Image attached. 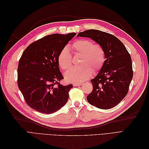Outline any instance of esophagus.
I'll use <instances>...</instances> for the list:
<instances>
[{
    "label": "esophagus",
    "instance_id": "1",
    "mask_svg": "<svg viewBox=\"0 0 149 149\" xmlns=\"http://www.w3.org/2000/svg\"><path fill=\"white\" fill-rule=\"evenodd\" d=\"M81 84H82L81 83H74L73 86H81Z\"/></svg>",
    "mask_w": 149,
    "mask_h": 149
}]
</instances>
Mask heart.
<instances>
[{
  "label": "heart",
  "mask_w": 149,
  "mask_h": 149,
  "mask_svg": "<svg viewBox=\"0 0 149 149\" xmlns=\"http://www.w3.org/2000/svg\"><path fill=\"white\" fill-rule=\"evenodd\" d=\"M71 49L74 53L79 54L81 58L79 67L73 68L65 74L68 81L78 83L90 78L93 69L97 71L101 69L105 62V52L103 48L98 44H93L91 40L87 39L77 40L71 45ZM58 64L64 71L68 70L72 65V57L70 49L64 47L58 57Z\"/></svg>",
  "instance_id": "heart-1"
}]
</instances>
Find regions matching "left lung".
<instances>
[{
	"mask_svg": "<svg viewBox=\"0 0 149 149\" xmlns=\"http://www.w3.org/2000/svg\"><path fill=\"white\" fill-rule=\"evenodd\" d=\"M77 37H88L103 48L106 60L100 71L91 80L93 91L87 96L91 105L102 109L114 107L129 91L133 78L131 57L124 45L113 35L98 30H87Z\"/></svg>",
	"mask_w": 149,
	"mask_h": 149,
	"instance_id": "8db88e82",
	"label": "left lung"
}]
</instances>
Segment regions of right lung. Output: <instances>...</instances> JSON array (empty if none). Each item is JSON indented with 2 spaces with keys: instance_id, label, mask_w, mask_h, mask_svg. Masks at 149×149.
<instances>
[{
  "instance_id": "add662e5",
  "label": "right lung",
  "mask_w": 149,
  "mask_h": 149,
  "mask_svg": "<svg viewBox=\"0 0 149 149\" xmlns=\"http://www.w3.org/2000/svg\"><path fill=\"white\" fill-rule=\"evenodd\" d=\"M76 35L52 34L27 47L19 60L17 84L24 100L31 108L52 114L65 105L73 84H60L63 79L59 68L58 55Z\"/></svg>"
}]
</instances>
